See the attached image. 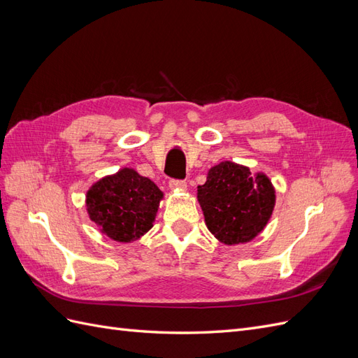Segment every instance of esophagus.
<instances>
[{
	"mask_svg": "<svg viewBox=\"0 0 358 358\" xmlns=\"http://www.w3.org/2000/svg\"><path fill=\"white\" fill-rule=\"evenodd\" d=\"M169 187H170L171 189H175V191H178V189L183 191V189H187V182L182 180V179H171V180L169 182Z\"/></svg>",
	"mask_w": 358,
	"mask_h": 358,
	"instance_id": "esophagus-1",
	"label": "esophagus"
}]
</instances>
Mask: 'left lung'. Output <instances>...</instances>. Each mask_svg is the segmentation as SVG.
<instances>
[{
    "mask_svg": "<svg viewBox=\"0 0 358 358\" xmlns=\"http://www.w3.org/2000/svg\"><path fill=\"white\" fill-rule=\"evenodd\" d=\"M204 221L212 234L227 245L252 241L275 208V189L264 175L224 161L209 170L197 189Z\"/></svg>",
    "mask_w": 358,
    "mask_h": 358,
    "instance_id": "1",
    "label": "left lung"
}]
</instances>
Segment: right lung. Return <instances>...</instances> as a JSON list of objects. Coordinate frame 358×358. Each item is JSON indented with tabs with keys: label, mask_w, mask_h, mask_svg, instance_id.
Segmentation results:
<instances>
[{
	"label": "right lung",
	"mask_w": 358,
	"mask_h": 358,
	"mask_svg": "<svg viewBox=\"0 0 358 358\" xmlns=\"http://www.w3.org/2000/svg\"><path fill=\"white\" fill-rule=\"evenodd\" d=\"M162 192L131 169L99 180L88 191L90 218L113 241L131 242L145 234L155 220Z\"/></svg>",
	"instance_id": "right-lung-1"
}]
</instances>
